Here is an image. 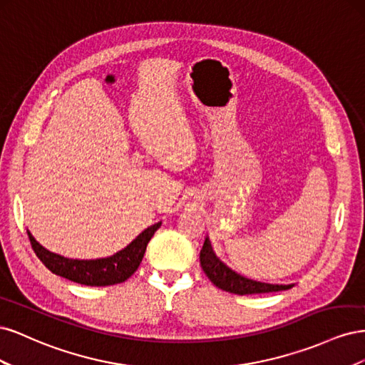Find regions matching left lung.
I'll return each instance as SVG.
<instances>
[{
	"mask_svg": "<svg viewBox=\"0 0 365 365\" xmlns=\"http://www.w3.org/2000/svg\"><path fill=\"white\" fill-rule=\"evenodd\" d=\"M200 262H201V268L210 279V282H212L215 286H217L219 289L231 292V294L247 295V294L275 292V291L289 289L294 286V284H269V283L254 282V280L242 277V275L231 271L222 262L216 259V256L212 251V247H210L208 239H205L202 250L200 252Z\"/></svg>",
	"mask_w": 365,
	"mask_h": 365,
	"instance_id": "obj_1",
	"label": "left lung"
}]
</instances>
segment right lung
<instances>
[{
	"mask_svg": "<svg viewBox=\"0 0 365 365\" xmlns=\"http://www.w3.org/2000/svg\"><path fill=\"white\" fill-rule=\"evenodd\" d=\"M160 225L161 222L148 227L125 250L118 251L114 256L96 260H74L62 257L59 254L50 252L39 245L29 231L27 235L38 259L53 274L86 286H111L123 283L138 269L149 240L160 228Z\"/></svg>",
	"mask_w": 365,
	"mask_h": 365,
	"instance_id": "1",
	"label": "right lung"
}]
</instances>
